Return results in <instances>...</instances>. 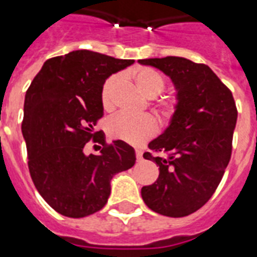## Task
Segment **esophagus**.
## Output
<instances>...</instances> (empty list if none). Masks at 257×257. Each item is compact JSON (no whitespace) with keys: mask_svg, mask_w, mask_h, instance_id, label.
<instances>
[{"mask_svg":"<svg viewBox=\"0 0 257 257\" xmlns=\"http://www.w3.org/2000/svg\"><path fill=\"white\" fill-rule=\"evenodd\" d=\"M136 158H137V161H141V160H143V152H141V150H136Z\"/></svg>","mask_w":257,"mask_h":257,"instance_id":"esophagus-1","label":"esophagus"}]
</instances>
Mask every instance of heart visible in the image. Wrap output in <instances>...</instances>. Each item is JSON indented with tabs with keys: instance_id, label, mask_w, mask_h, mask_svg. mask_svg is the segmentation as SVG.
I'll return each instance as SVG.
<instances>
[{
	"instance_id": "1",
	"label": "heart",
	"mask_w": 257,
	"mask_h": 257,
	"mask_svg": "<svg viewBox=\"0 0 257 257\" xmlns=\"http://www.w3.org/2000/svg\"><path fill=\"white\" fill-rule=\"evenodd\" d=\"M131 76L135 80L136 85L147 97H156L164 91L165 79L158 71L150 67H137L131 72ZM120 78L117 75H112L104 81L101 88V104L105 109L113 107L114 95L117 91ZM176 97L166 96L156 103V108L160 117L164 121L169 122L174 117L177 112ZM107 132L112 139L121 140L128 144L139 145L153 137L157 132V122L150 116H131L126 113H120L114 116L107 122Z\"/></svg>"
}]
</instances>
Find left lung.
Returning a JSON list of instances; mask_svg holds the SVG:
<instances>
[{
	"label": "left lung",
	"mask_w": 257,
	"mask_h": 257,
	"mask_svg": "<svg viewBox=\"0 0 257 257\" xmlns=\"http://www.w3.org/2000/svg\"><path fill=\"white\" fill-rule=\"evenodd\" d=\"M172 79L177 91V112L144 153L160 166L153 185L141 189L150 210L170 218L193 214L215 193L232 152L237 109L232 92L211 68L186 58L140 59Z\"/></svg>",
	"instance_id": "8db88e82"
}]
</instances>
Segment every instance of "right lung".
Listing matches in <instances>:
<instances>
[{
  "mask_svg": "<svg viewBox=\"0 0 257 257\" xmlns=\"http://www.w3.org/2000/svg\"><path fill=\"white\" fill-rule=\"evenodd\" d=\"M89 50L46 60L26 91L22 135L35 187L56 212L84 218L105 206L110 179L135 165V149L117 140L105 144L95 132L103 117L105 79L133 63ZM89 139L100 155L84 154Z\"/></svg>",
  "mask_w": 257,
  "mask_h": 257,
  "instance_id": "add662e5",
  "label": "right lung"
}]
</instances>
